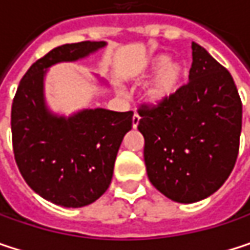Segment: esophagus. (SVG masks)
Returning a JSON list of instances; mask_svg holds the SVG:
<instances>
[{"instance_id":"obj_1","label":"esophagus","mask_w":250,"mask_h":250,"mask_svg":"<svg viewBox=\"0 0 250 250\" xmlns=\"http://www.w3.org/2000/svg\"><path fill=\"white\" fill-rule=\"evenodd\" d=\"M139 122H140V116H139L137 113H134V114H133V127H134V128L139 125Z\"/></svg>"}]
</instances>
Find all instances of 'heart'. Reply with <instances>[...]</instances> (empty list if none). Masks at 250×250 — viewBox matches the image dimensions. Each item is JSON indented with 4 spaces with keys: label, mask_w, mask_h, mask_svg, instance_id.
Returning a JSON list of instances; mask_svg holds the SVG:
<instances>
[{
    "label": "heart",
    "mask_w": 250,
    "mask_h": 250,
    "mask_svg": "<svg viewBox=\"0 0 250 250\" xmlns=\"http://www.w3.org/2000/svg\"><path fill=\"white\" fill-rule=\"evenodd\" d=\"M149 68L158 71L145 89L146 101L150 104H161L174 97L187 76L185 65L179 61H169V56L167 55L155 56L149 63Z\"/></svg>",
    "instance_id": "obj_1"
}]
</instances>
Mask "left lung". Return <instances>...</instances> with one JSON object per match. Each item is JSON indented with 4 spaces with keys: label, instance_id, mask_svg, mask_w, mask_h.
I'll return each instance as SVG.
<instances>
[{
    "label": "left lung",
    "instance_id": "8db88e82",
    "mask_svg": "<svg viewBox=\"0 0 250 250\" xmlns=\"http://www.w3.org/2000/svg\"><path fill=\"white\" fill-rule=\"evenodd\" d=\"M189 81L161 104H142L149 181L176 203H195L216 192L237 159L242 101L230 72L192 42Z\"/></svg>",
    "mask_w": 250,
    "mask_h": 250
}]
</instances>
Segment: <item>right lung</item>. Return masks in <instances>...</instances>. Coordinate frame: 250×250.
I'll list each match as a JSON object with an SVG mask.
<instances>
[{
  "label": "right lung",
  "mask_w": 250,
  "mask_h": 250,
  "mask_svg": "<svg viewBox=\"0 0 250 250\" xmlns=\"http://www.w3.org/2000/svg\"><path fill=\"white\" fill-rule=\"evenodd\" d=\"M105 46L79 42L55 47L36 61L17 88L11 107L13 150L27 185L62 207H83L110 187L114 162L133 111L82 110L71 117L52 114L44 104L46 69L72 62Z\"/></svg>",
  "instance_id": "add662e5"
}]
</instances>
